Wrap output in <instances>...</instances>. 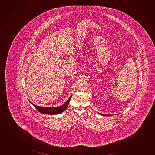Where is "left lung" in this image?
Returning <instances> with one entry per match:
<instances>
[{"mask_svg":"<svg viewBox=\"0 0 155 155\" xmlns=\"http://www.w3.org/2000/svg\"><path fill=\"white\" fill-rule=\"evenodd\" d=\"M99 114L104 116V117H107V116H112V115H114V114H101V113H99Z\"/></svg>","mask_w":155,"mask_h":155,"instance_id":"left-lung-1","label":"left lung"}]
</instances>
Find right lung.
<instances>
[{
	"instance_id": "obj_1",
	"label": "right lung",
	"mask_w": 155,
	"mask_h": 155,
	"mask_svg": "<svg viewBox=\"0 0 155 155\" xmlns=\"http://www.w3.org/2000/svg\"><path fill=\"white\" fill-rule=\"evenodd\" d=\"M71 97L72 95H71L68 99V100H67L63 105H61L60 106H57V107H40L34 104L33 103H31L30 100H29V101L35 107L36 110H38V112H40L41 113L45 114L55 115L61 113L67 109V107L69 105V101L71 99Z\"/></svg>"
}]
</instances>
